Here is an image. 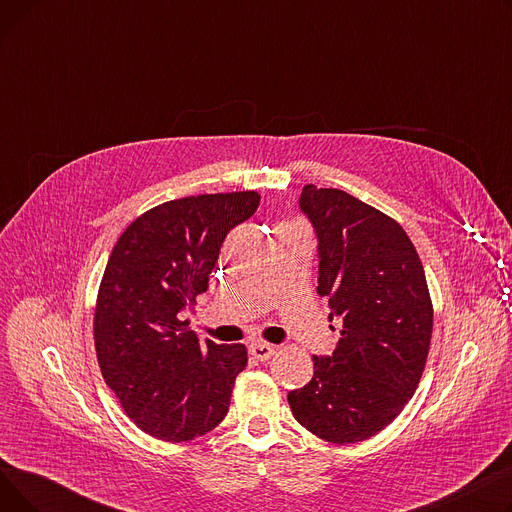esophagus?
<instances>
[{"label": "esophagus", "instance_id": "34e87169", "mask_svg": "<svg viewBox=\"0 0 512 512\" xmlns=\"http://www.w3.org/2000/svg\"><path fill=\"white\" fill-rule=\"evenodd\" d=\"M251 355L257 359V361H267L274 353H276V346L274 344H267V342H253L249 346Z\"/></svg>", "mask_w": 512, "mask_h": 512}]
</instances>
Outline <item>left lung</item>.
Here are the masks:
<instances>
[{"label": "left lung", "instance_id": "8db88e82", "mask_svg": "<svg viewBox=\"0 0 512 512\" xmlns=\"http://www.w3.org/2000/svg\"><path fill=\"white\" fill-rule=\"evenodd\" d=\"M317 236V294L340 324L336 351L288 392L294 419L317 438L355 444L390 425L425 369L434 309L411 238L386 213L338 188L303 186Z\"/></svg>", "mask_w": 512, "mask_h": 512}]
</instances>
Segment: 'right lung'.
<instances>
[{"mask_svg":"<svg viewBox=\"0 0 512 512\" xmlns=\"http://www.w3.org/2000/svg\"><path fill=\"white\" fill-rule=\"evenodd\" d=\"M259 199L242 191L161 203L122 232L107 259L93 321L97 361L126 415L157 440H195L228 413L247 348L201 340L180 311L207 290L226 234Z\"/></svg>","mask_w":512,"mask_h":512,"instance_id":"right-lung-1","label":"right lung"}]
</instances>
